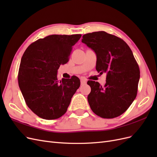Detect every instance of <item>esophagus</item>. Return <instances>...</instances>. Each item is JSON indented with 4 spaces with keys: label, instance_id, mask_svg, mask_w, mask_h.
I'll return each instance as SVG.
<instances>
[{
    "label": "esophagus",
    "instance_id": "esophagus-1",
    "mask_svg": "<svg viewBox=\"0 0 157 157\" xmlns=\"http://www.w3.org/2000/svg\"><path fill=\"white\" fill-rule=\"evenodd\" d=\"M80 83H81V84H85L86 83V80H85L84 78H81L80 79Z\"/></svg>",
    "mask_w": 157,
    "mask_h": 157
}]
</instances>
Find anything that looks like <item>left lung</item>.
<instances>
[{
	"mask_svg": "<svg viewBox=\"0 0 157 157\" xmlns=\"http://www.w3.org/2000/svg\"><path fill=\"white\" fill-rule=\"evenodd\" d=\"M82 42L96 54V70L107 73L106 83L88 80V101L92 111L103 118L121 115L131 105L137 92L139 65L132 52L121 38L105 31L82 36Z\"/></svg>",
	"mask_w": 157,
	"mask_h": 157,
	"instance_id": "1",
	"label": "left lung"
}]
</instances>
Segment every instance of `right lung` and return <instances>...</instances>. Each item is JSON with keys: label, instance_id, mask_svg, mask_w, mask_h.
Returning <instances> with one entry per match:
<instances>
[{"label": "right lung", "instance_id": "add662e5", "mask_svg": "<svg viewBox=\"0 0 157 157\" xmlns=\"http://www.w3.org/2000/svg\"><path fill=\"white\" fill-rule=\"evenodd\" d=\"M81 35H52L33 42L25 51L18 73V84L27 105L43 119L54 120L67 110L80 85L73 76L60 82L57 72L68 62L73 46Z\"/></svg>", "mask_w": 157, "mask_h": 157}]
</instances>
